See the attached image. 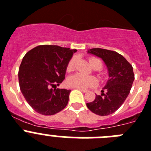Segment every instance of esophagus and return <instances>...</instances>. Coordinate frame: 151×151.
Listing matches in <instances>:
<instances>
[{
	"mask_svg": "<svg viewBox=\"0 0 151 151\" xmlns=\"http://www.w3.org/2000/svg\"><path fill=\"white\" fill-rule=\"evenodd\" d=\"M77 88V89H78V90H80L81 91H82V92H87V91H88V90H86V89H83V88Z\"/></svg>",
	"mask_w": 151,
	"mask_h": 151,
	"instance_id": "34e87169",
	"label": "esophagus"
}]
</instances>
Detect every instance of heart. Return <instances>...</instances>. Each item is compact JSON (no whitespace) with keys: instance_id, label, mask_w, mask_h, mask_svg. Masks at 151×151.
Masks as SVG:
<instances>
[{"instance_id":"b5f03b06","label":"heart","mask_w":151,"mask_h":151,"mask_svg":"<svg viewBox=\"0 0 151 151\" xmlns=\"http://www.w3.org/2000/svg\"><path fill=\"white\" fill-rule=\"evenodd\" d=\"M76 60V57H73L69 60V63L67 65L68 72H72L74 70ZM89 63L92 67L95 65H98L101 69L102 66L101 61L97 58H90ZM97 84L98 79L95 76H86L82 73H76L73 76H71L67 80V85L72 88H88L90 87L95 86Z\"/></svg>"}]
</instances>
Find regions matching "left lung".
<instances>
[{"mask_svg":"<svg viewBox=\"0 0 151 151\" xmlns=\"http://www.w3.org/2000/svg\"><path fill=\"white\" fill-rule=\"evenodd\" d=\"M88 52L104 61L109 78L101 90V95H96L95 100L86 105L98 115H109L115 112L129 95L134 80L133 67L125 58L115 51L93 48L88 50Z\"/></svg>","mask_w":151,"mask_h":151,"instance_id":"8db88e82","label":"left lung"}]
</instances>
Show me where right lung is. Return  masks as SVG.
<instances>
[{
	"instance_id": "1",
	"label": "right lung",
	"mask_w": 151,
	"mask_h": 151,
	"mask_svg": "<svg viewBox=\"0 0 151 151\" xmlns=\"http://www.w3.org/2000/svg\"><path fill=\"white\" fill-rule=\"evenodd\" d=\"M76 51L41 45L24 56L18 72L20 88L26 101L37 112L53 115L65 108L71 90L52 88L64 80L67 65Z\"/></svg>"
}]
</instances>
